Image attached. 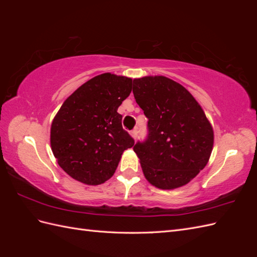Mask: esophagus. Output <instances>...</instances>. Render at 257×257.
Listing matches in <instances>:
<instances>
[{
    "label": "esophagus",
    "mask_w": 257,
    "mask_h": 257,
    "mask_svg": "<svg viewBox=\"0 0 257 257\" xmlns=\"http://www.w3.org/2000/svg\"><path fill=\"white\" fill-rule=\"evenodd\" d=\"M137 135H138V131H137V128H135V130H133L131 132V136L133 137L134 139H136L137 138Z\"/></svg>",
    "instance_id": "1"
}]
</instances>
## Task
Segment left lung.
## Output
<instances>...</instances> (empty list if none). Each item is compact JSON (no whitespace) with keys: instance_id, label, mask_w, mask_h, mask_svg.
<instances>
[{"instance_id":"obj_1","label":"left lung","mask_w":257,"mask_h":257,"mask_svg":"<svg viewBox=\"0 0 257 257\" xmlns=\"http://www.w3.org/2000/svg\"><path fill=\"white\" fill-rule=\"evenodd\" d=\"M136 103L148 118V137L134 151L146 179L162 190L189 183L207 165L213 130L183 85L164 76L133 80Z\"/></svg>"}]
</instances>
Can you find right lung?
Wrapping results in <instances>:
<instances>
[{
	"mask_svg": "<svg viewBox=\"0 0 257 257\" xmlns=\"http://www.w3.org/2000/svg\"><path fill=\"white\" fill-rule=\"evenodd\" d=\"M131 91V78L105 73L80 85L61 106L51 124V150L75 180L104 183L114 174L124 150L134 146L116 111Z\"/></svg>",
	"mask_w": 257,
	"mask_h": 257,
	"instance_id": "1",
	"label": "right lung"
}]
</instances>
